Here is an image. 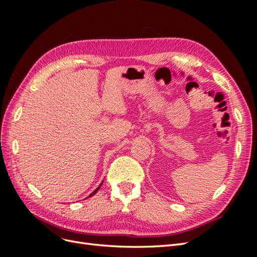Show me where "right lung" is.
<instances>
[{"label":"right lung","instance_id":"add662e5","mask_svg":"<svg viewBox=\"0 0 257 257\" xmlns=\"http://www.w3.org/2000/svg\"><path fill=\"white\" fill-rule=\"evenodd\" d=\"M100 185H102V183H100ZM100 185H99V186H98V188H97V189H96V190H95V191H94V192H93V193H92V194H90V196H89V197H91V196H93V195H94V194H95V193H96V192H97V191H98V190H99V188H100Z\"/></svg>","mask_w":257,"mask_h":257}]
</instances>
